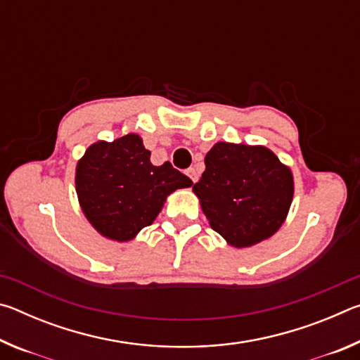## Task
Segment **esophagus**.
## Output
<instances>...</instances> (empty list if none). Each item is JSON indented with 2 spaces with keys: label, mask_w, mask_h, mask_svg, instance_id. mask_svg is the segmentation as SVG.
<instances>
[{
  "label": "esophagus",
  "mask_w": 360,
  "mask_h": 360,
  "mask_svg": "<svg viewBox=\"0 0 360 360\" xmlns=\"http://www.w3.org/2000/svg\"><path fill=\"white\" fill-rule=\"evenodd\" d=\"M187 176L192 179V182H197L198 181V173L195 172V168H188L187 169Z\"/></svg>",
  "instance_id": "esophagus-1"
}]
</instances>
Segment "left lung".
<instances>
[{
    "mask_svg": "<svg viewBox=\"0 0 360 360\" xmlns=\"http://www.w3.org/2000/svg\"><path fill=\"white\" fill-rule=\"evenodd\" d=\"M193 192L211 229L235 248H249L281 229L294 198L290 168L265 146L216 143Z\"/></svg>",
    "mask_w": 360,
    "mask_h": 360,
    "instance_id": "8db88e82",
    "label": "left lung"
}]
</instances>
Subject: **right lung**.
<instances>
[{
  "label": "right lung",
  "mask_w": 360,
  "mask_h": 360,
  "mask_svg": "<svg viewBox=\"0 0 360 360\" xmlns=\"http://www.w3.org/2000/svg\"><path fill=\"white\" fill-rule=\"evenodd\" d=\"M75 182L87 221L119 243L133 240L154 222L169 193L193 184L169 162L152 165L136 133L89 146L76 165Z\"/></svg>",
  "instance_id": "right-lung-1"
}]
</instances>
